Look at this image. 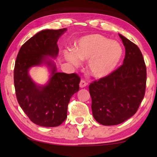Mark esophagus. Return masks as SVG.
Segmentation results:
<instances>
[{
    "instance_id": "34e87169",
    "label": "esophagus",
    "mask_w": 157,
    "mask_h": 157,
    "mask_svg": "<svg viewBox=\"0 0 157 157\" xmlns=\"http://www.w3.org/2000/svg\"><path fill=\"white\" fill-rule=\"evenodd\" d=\"M87 86V83L84 80H81L80 83H79V87L80 88H84V87H86Z\"/></svg>"
}]
</instances>
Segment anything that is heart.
Wrapping results in <instances>:
<instances>
[{"label": "heart", "instance_id": "heart-1", "mask_svg": "<svg viewBox=\"0 0 157 157\" xmlns=\"http://www.w3.org/2000/svg\"><path fill=\"white\" fill-rule=\"evenodd\" d=\"M122 54L123 50L118 42L95 34L81 37L77 42L75 50L66 51L64 57L75 66L79 65L80 59L88 60L89 73L94 78H102L113 72Z\"/></svg>", "mask_w": 157, "mask_h": 157}]
</instances>
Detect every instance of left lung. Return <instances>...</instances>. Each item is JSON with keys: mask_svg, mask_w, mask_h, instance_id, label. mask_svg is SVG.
<instances>
[{"mask_svg": "<svg viewBox=\"0 0 157 157\" xmlns=\"http://www.w3.org/2000/svg\"><path fill=\"white\" fill-rule=\"evenodd\" d=\"M125 48L123 64L110 75L89 85L95 121L116 125L134 115L145 95L146 66L136 44L119 34Z\"/></svg>", "mask_w": 157, "mask_h": 157, "instance_id": "obj_1", "label": "left lung"}]
</instances>
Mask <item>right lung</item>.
<instances>
[{
  "instance_id": "right-lung-1",
  "label": "right lung",
  "mask_w": 157,
  "mask_h": 157,
  "mask_svg": "<svg viewBox=\"0 0 157 157\" xmlns=\"http://www.w3.org/2000/svg\"><path fill=\"white\" fill-rule=\"evenodd\" d=\"M66 30L39 32L21 46L15 62L14 82L18 102L30 121L39 126L60 125L67 117L71 98L79 89V77L75 73L57 72L55 62L50 58H57V41ZM43 65L50 71L49 79L46 85H37L29 71Z\"/></svg>"
}]
</instances>
